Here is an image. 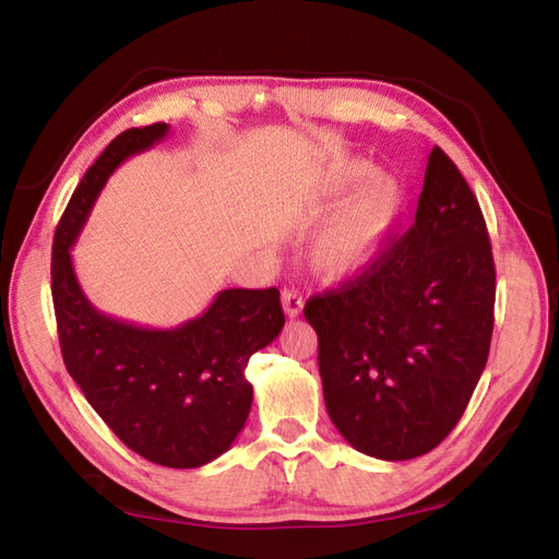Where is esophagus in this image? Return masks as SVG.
<instances>
[{"instance_id":"34e87169","label":"esophagus","mask_w":559,"mask_h":559,"mask_svg":"<svg viewBox=\"0 0 559 559\" xmlns=\"http://www.w3.org/2000/svg\"><path fill=\"white\" fill-rule=\"evenodd\" d=\"M281 302H283L285 317H288V319H295V317H300V314H302L305 300H302V295H300V293H295V290H285V293H283V297H281Z\"/></svg>"}]
</instances>
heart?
Wrapping results in <instances>:
<instances>
[{
    "label": "heart",
    "instance_id": "heart-1",
    "mask_svg": "<svg viewBox=\"0 0 559 559\" xmlns=\"http://www.w3.org/2000/svg\"><path fill=\"white\" fill-rule=\"evenodd\" d=\"M345 193L350 198L342 205L340 200ZM402 200L405 192L400 180L391 174H373L367 159L347 157L335 162L321 176L309 200V210L314 214H326L338 203L342 205L311 245V262L319 274L331 281H345L365 274L379 262L395 230Z\"/></svg>",
    "mask_w": 559,
    "mask_h": 559
}]
</instances>
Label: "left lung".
<instances>
[{
	"label": "left lung",
	"mask_w": 559,
	"mask_h": 559,
	"mask_svg": "<svg viewBox=\"0 0 559 559\" xmlns=\"http://www.w3.org/2000/svg\"><path fill=\"white\" fill-rule=\"evenodd\" d=\"M496 264L481 206L448 154H428L412 228L365 274L311 297L329 417L355 450L426 455L486 369Z\"/></svg>",
	"instance_id": "1"
}]
</instances>
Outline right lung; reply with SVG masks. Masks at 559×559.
Listing matches in <instances>:
<instances>
[{
	"label": "right lung",
	"mask_w": 559,
	"mask_h": 559,
	"mask_svg": "<svg viewBox=\"0 0 559 559\" xmlns=\"http://www.w3.org/2000/svg\"><path fill=\"white\" fill-rule=\"evenodd\" d=\"M166 135L168 123L128 128L87 168L55 233L51 297L63 365L104 424L140 457L194 469L224 455L248 421L252 385L245 369L278 338L281 293L228 288L204 314L176 329H147L90 302L71 259L109 176Z\"/></svg>",
	"instance_id": "right-lung-1"
}]
</instances>
